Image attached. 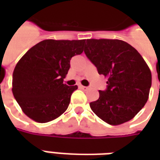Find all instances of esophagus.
I'll use <instances>...</instances> for the list:
<instances>
[{"label":"esophagus","instance_id":"obj_1","mask_svg":"<svg viewBox=\"0 0 160 160\" xmlns=\"http://www.w3.org/2000/svg\"><path fill=\"white\" fill-rule=\"evenodd\" d=\"M80 89H82V90H84V91H87V90H88V89H89L90 87H85V86H81V85H80Z\"/></svg>","mask_w":160,"mask_h":160}]
</instances>
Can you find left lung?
Returning <instances> with one entry per match:
<instances>
[{
    "label": "left lung",
    "instance_id": "obj_1",
    "mask_svg": "<svg viewBox=\"0 0 160 160\" xmlns=\"http://www.w3.org/2000/svg\"><path fill=\"white\" fill-rule=\"evenodd\" d=\"M84 52L98 73L108 77L107 88L98 91L91 109L111 125L131 120L147 103L152 85L151 71L142 56L118 39H87Z\"/></svg>",
    "mask_w": 160,
    "mask_h": 160
}]
</instances>
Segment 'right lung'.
Masks as SVG:
<instances>
[{"mask_svg":"<svg viewBox=\"0 0 160 160\" xmlns=\"http://www.w3.org/2000/svg\"><path fill=\"white\" fill-rule=\"evenodd\" d=\"M86 40H43L27 51L12 73V94L24 113L48 122L66 111L77 86L63 84L73 56L83 52Z\"/></svg>","mask_w":160,"mask_h":160,"instance_id":"1","label":"right lung"}]
</instances>
